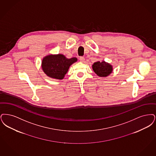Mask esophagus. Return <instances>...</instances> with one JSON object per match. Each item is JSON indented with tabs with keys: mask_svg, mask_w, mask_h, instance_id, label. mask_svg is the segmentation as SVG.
Segmentation results:
<instances>
[{
	"mask_svg": "<svg viewBox=\"0 0 156 156\" xmlns=\"http://www.w3.org/2000/svg\"><path fill=\"white\" fill-rule=\"evenodd\" d=\"M79 60L80 62H84V60H85V58H84V57H83V56H80V58H79Z\"/></svg>",
	"mask_w": 156,
	"mask_h": 156,
	"instance_id": "34e87169",
	"label": "esophagus"
}]
</instances>
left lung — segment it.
I'll return each instance as SVG.
<instances>
[{
  "label": "left lung",
  "mask_w": 156,
  "mask_h": 156,
  "mask_svg": "<svg viewBox=\"0 0 156 156\" xmlns=\"http://www.w3.org/2000/svg\"><path fill=\"white\" fill-rule=\"evenodd\" d=\"M93 69L100 77H106L112 73V66L104 61L95 62L93 65Z\"/></svg>",
  "instance_id": "1"
}]
</instances>
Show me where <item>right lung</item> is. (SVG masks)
<instances>
[{
    "label": "right lung",
    "mask_w": 156,
    "mask_h": 156,
    "mask_svg": "<svg viewBox=\"0 0 156 156\" xmlns=\"http://www.w3.org/2000/svg\"><path fill=\"white\" fill-rule=\"evenodd\" d=\"M77 60L76 58L67 59L62 54L48 55L43 59L42 68L48 76L61 80L68 72L70 66Z\"/></svg>",
    "instance_id": "1"
}]
</instances>
